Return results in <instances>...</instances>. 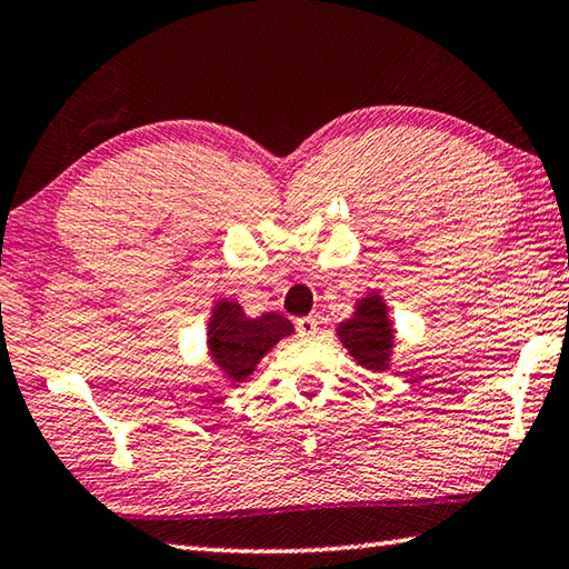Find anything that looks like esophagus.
Listing matches in <instances>:
<instances>
[{
	"instance_id": "esophagus-1",
	"label": "esophagus",
	"mask_w": 569,
	"mask_h": 569,
	"mask_svg": "<svg viewBox=\"0 0 569 569\" xmlns=\"http://www.w3.org/2000/svg\"><path fill=\"white\" fill-rule=\"evenodd\" d=\"M297 332L302 337H315L320 332V322H317L315 317H300V320H297Z\"/></svg>"
}]
</instances>
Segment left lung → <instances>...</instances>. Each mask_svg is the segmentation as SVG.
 <instances>
[{
    "label": "left lung",
    "mask_w": 569,
    "mask_h": 569,
    "mask_svg": "<svg viewBox=\"0 0 569 569\" xmlns=\"http://www.w3.org/2000/svg\"><path fill=\"white\" fill-rule=\"evenodd\" d=\"M337 337L347 347V352L355 357L357 365L372 372L390 370L395 327L382 295L372 292L357 300L350 320L337 327Z\"/></svg>",
    "instance_id": "1"
}]
</instances>
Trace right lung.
I'll return each mask as SVG.
<instances>
[{
	"instance_id": "1",
	"label": "right lung",
	"mask_w": 569,
	"mask_h": 569,
	"mask_svg": "<svg viewBox=\"0 0 569 569\" xmlns=\"http://www.w3.org/2000/svg\"><path fill=\"white\" fill-rule=\"evenodd\" d=\"M292 332V322L282 315L247 317L239 302L219 300L207 322V352L229 382H244L259 360Z\"/></svg>"
}]
</instances>
